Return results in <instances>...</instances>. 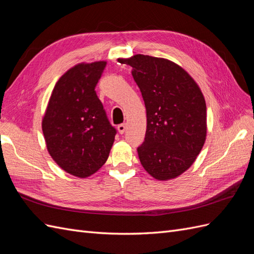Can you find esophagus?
I'll list each match as a JSON object with an SVG mask.
<instances>
[{"mask_svg": "<svg viewBox=\"0 0 254 254\" xmlns=\"http://www.w3.org/2000/svg\"><path fill=\"white\" fill-rule=\"evenodd\" d=\"M118 130H119V132H120L121 134L124 133L125 130H126V124H121V125H119V126H118Z\"/></svg>", "mask_w": 254, "mask_h": 254, "instance_id": "esophagus-1", "label": "esophagus"}]
</instances>
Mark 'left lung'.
I'll list each match as a JSON object with an SVG mask.
<instances>
[{
    "mask_svg": "<svg viewBox=\"0 0 254 254\" xmlns=\"http://www.w3.org/2000/svg\"><path fill=\"white\" fill-rule=\"evenodd\" d=\"M132 67L146 108V134L137 148L141 164L160 181L188 171L206 137V106L193 77L173 61L137 54L123 59Z\"/></svg>",
    "mask_w": 254,
    "mask_h": 254,
    "instance_id": "1",
    "label": "left lung"
}]
</instances>
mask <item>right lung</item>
I'll return each mask as SVG.
<instances>
[{"label":"right lung","mask_w":254,"mask_h":254,"mask_svg":"<svg viewBox=\"0 0 254 254\" xmlns=\"http://www.w3.org/2000/svg\"><path fill=\"white\" fill-rule=\"evenodd\" d=\"M106 64L101 60L68 68L54 87L42 118L50 156L78 178L90 177L106 163L117 133L95 92Z\"/></svg>","instance_id":"obj_1"}]
</instances>
